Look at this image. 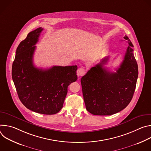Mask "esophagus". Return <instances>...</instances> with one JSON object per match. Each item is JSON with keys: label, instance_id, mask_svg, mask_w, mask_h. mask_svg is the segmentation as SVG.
<instances>
[{"label": "esophagus", "instance_id": "34e87169", "mask_svg": "<svg viewBox=\"0 0 151 151\" xmlns=\"http://www.w3.org/2000/svg\"><path fill=\"white\" fill-rule=\"evenodd\" d=\"M77 75L79 76V77H81V76H82L85 75V69L84 68H79L78 70H77Z\"/></svg>", "mask_w": 151, "mask_h": 151}]
</instances>
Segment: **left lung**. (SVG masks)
Returning <instances> with one entry per match:
<instances>
[{"label": "left lung", "instance_id": "left-lung-1", "mask_svg": "<svg viewBox=\"0 0 151 151\" xmlns=\"http://www.w3.org/2000/svg\"><path fill=\"white\" fill-rule=\"evenodd\" d=\"M128 47L124 60L116 72L103 68L106 57L82 77L86 109L93 115H111L120 112L131 101L138 78V66L133 53V45L125 36Z\"/></svg>", "mask_w": 151, "mask_h": 151}]
</instances>
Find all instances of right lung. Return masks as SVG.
Returning <instances> with one entry per match:
<instances>
[{
	"label": "right lung",
	"instance_id": "obj_1",
	"mask_svg": "<svg viewBox=\"0 0 151 151\" xmlns=\"http://www.w3.org/2000/svg\"><path fill=\"white\" fill-rule=\"evenodd\" d=\"M43 29L30 32L20 42L12 67V78L18 97L33 112L53 115L58 113L68 93L70 83L77 79V66H53L43 70L36 68L33 57Z\"/></svg>",
	"mask_w": 151,
	"mask_h": 151
}]
</instances>
